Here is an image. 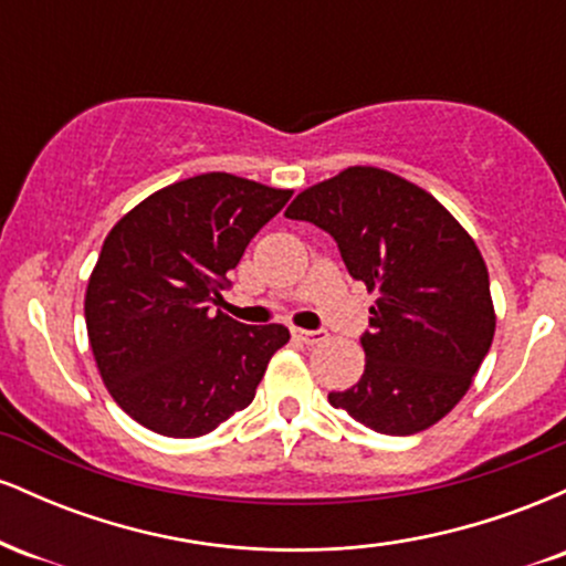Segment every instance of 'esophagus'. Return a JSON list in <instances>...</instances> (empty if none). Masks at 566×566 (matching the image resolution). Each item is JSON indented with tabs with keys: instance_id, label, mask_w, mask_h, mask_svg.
I'll return each mask as SVG.
<instances>
[{
	"instance_id": "esophagus-1",
	"label": "esophagus",
	"mask_w": 566,
	"mask_h": 566,
	"mask_svg": "<svg viewBox=\"0 0 566 566\" xmlns=\"http://www.w3.org/2000/svg\"><path fill=\"white\" fill-rule=\"evenodd\" d=\"M292 337L305 343V346H316V343L327 340V333H324V329H297V327H292Z\"/></svg>"
}]
</instances>
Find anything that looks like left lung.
Returning <instances> with one entry per match:
<instances>
[{
  "instance_id": "left-lung-1",
  "label": "left lung",
  "mask_w": 566,
  "mask_h": 566,
  "mask_svg": "<svg viewBox=\"0 0 566 566\" xmlns=\"http://www.w3.org/2000/svg\"><path fill=\"white\" fill-rule=\"evenodd\" d=\"M284 216L327 231L348 274L378 295L361 335L365 375L329 405L388 437L439 423L495 335L490 274L469 231L423 188L378 167L305 188Z\"/></svg>"
}]
</instances>
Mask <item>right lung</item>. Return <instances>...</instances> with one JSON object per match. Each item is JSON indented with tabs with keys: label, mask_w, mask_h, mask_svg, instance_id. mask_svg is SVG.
I'll return each mask as SVG.
<instances>
[{
	"label": "right lung",
	"mask_w": 566,
	"mask_h": 566,
	"mask_svg": "<svg viewBox=\"0 0 566 566\" xmlns=\"http://www.w3.org/2000/svg\"><path fill=\"white\" fill-rule=\"evenodd\" d=\"M290 197L287 188L205 172L151 193L108 231L84 322L108 394L148 431L205 437L255 399L290 329L250 327L212 305L250 239Z\"/></svg>",
	"instance_id": "right-lung-1"
}]
</instances>
